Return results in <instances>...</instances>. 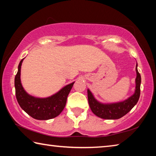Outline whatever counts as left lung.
Returning <instances> with one entry per match:
<instances>
[{"label": "left lung", "instance_id": "1", "mask_svg": "<svg viewBox=\"0 0 156 156\" xmlns=\"http://www.w3.org/2000/svg\"><path fill=\"white\" fill-rule=\"evenodd\" d=\"M138 65H136V71L137 76L136 78V90L135 93L129 97L128 99L122 102H116L112 104H102L95 99L91 92L87 90L88 102L89 107L95 115L102 119L115 120L119 119L122 116L130 112L138 102L140 95V83L141 76L140 74L138 69Z\"/></svg>", "mask_w": 156, "mask_h": 156}]
</instances>
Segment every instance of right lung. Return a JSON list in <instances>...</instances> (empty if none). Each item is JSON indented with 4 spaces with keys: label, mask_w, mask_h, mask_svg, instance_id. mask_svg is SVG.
I'll return each mask as SVG.
<instances>
[{
    "label": "right lung",
    "mask_w": 156,
    "mask_h": 156,
    "mask_svg": "<svg viewBox=\"0 0 156 156\" xmlns=\"http://www.w3.org/2000/svg\"><path fill=\"white\" fill-rule=\"evenodd\" d=\"M23 59L20 60L18 65V72L14 80L16 96L18 104L28 115L34 119L45 120L56 117L64 109L67 96L74 82L67 84L56 94L46 98L31 96L25 91L20 82V68Z\"/></svg>",
    "instance_id": "obj_1"
}]
</instances>
